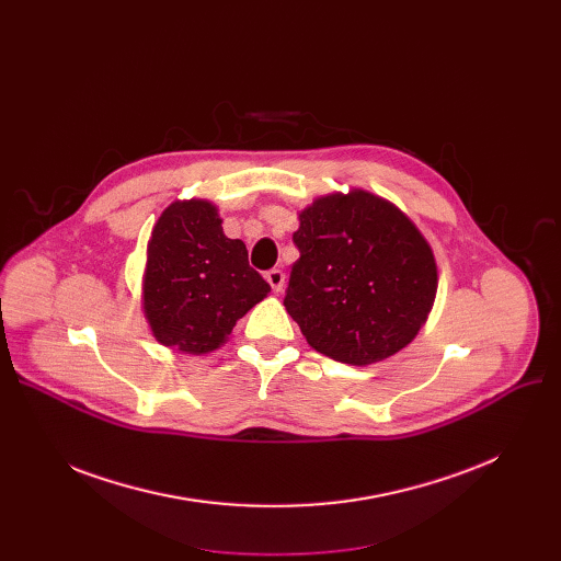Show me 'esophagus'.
<instances>
[{
    "label": "esophagus",
    "mask_w": 561,
    "mask_h": 561,
    "mask_svg": "<svg viewBox=\"0 0 561 561\" xmlns=\"http://www.w3.org/2000/svg\"><path fill=\"white\" fill-rule=\"evenodd\" d=\"M284 279H286V275H284L279 268H273V271L265 273V282L271 284V288H273L275 293H279V290L284 288Z\"/></svg>",
    "instance_id": "1"
}]
</instances>
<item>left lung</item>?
I'll use <instances>...</instances> for the list:
<instances>
[{
	"label": "left lung",
	"mask_w": 561,
	"mask_h": 561,
	"mask_svg": "<svg viewBox=\"0 0 561 561\" xmlns=\"http://www.w3.org/2000/svg\"><path fill=\"white\" fill-rule=\"evenodd\" d=\"M284 307L309 345L336 362L387 359L423 328L436 263L393 204L364 191L328 195L300 214Z\"/></svg>",
	"instance_id": "1"
}]
</instances>
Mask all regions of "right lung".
<instances>
[{"mask_svg":"<svg viewBox=\"0 0 561 561\" xmlns=\"http://www.w3.org/2000/svg\"><path fill=\"white\" fill-rule=\"evenodd\" d=\"M220 222L214 204L191 199L170 204L154 225L142 305L163 345L216 350L236 320L271 293L245 243L227 239Z\"/></svg>","mask_w":561,"mask_h":561,"instance_id":"right-lung-1","label":"right lung"}]
</instances>
